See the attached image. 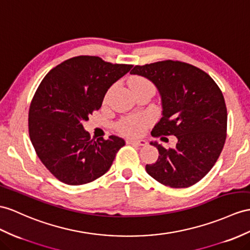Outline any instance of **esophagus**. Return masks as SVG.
Listing matches in <instances>:
<instances>
[{"mask_svg": "<svg viewBox=\"0 0 250 250\" xmlns=\"http://www.w3.org/2000/svg\"><path fill=\"white\" fill-rule=\"evenodd\" d=\"M127 143L138 145V146H145L147 144V142H146L145 140H127Z\"/></svg>", "mask_w": 250, "mask_h": 250, "instance_id": "esophagus-1", "label": "esophagus"}]
</instances>
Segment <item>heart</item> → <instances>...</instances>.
I'll return each instance as SVG.
<instances>
[{"mask_svg": "<svg viewBox=\"0 0 250 250\" xmlns=\"http://www.w3.org/2000/svg\"><path fill=\"white\" fill-rule=\"evenodd\" d=\"M129 88L133 93L141 91L143 89L154 88L148 79L142 76H131L128 81ZM149 125V120L146 117H128L121 120L118 124V129L129 137H137L142 135L146 127Z\"/></svg>", "mask_w": 250, "mask_h": 250, "instance_id": "obj_1", "label": "heart"}]
</instances>
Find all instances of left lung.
Returning a JSON list of instances; mask_svg holds the SVG:
<instances>
[{
  "label": "left lung",
  "mask_w": 250,
  "mask_h": 250,
  "mask_svg": "<svg viewBox=\"0 0 250 250\" xmlns=\"http://www.w3.org/2000/svg\"><path fill=\"white\" fill-rule=\"evenodd\" d=\"M130 74L146 77L159 91L162 118L151 136H175V148H158L146 172L160 184L188 188L202 180L220 157L227 131V108L221 89L196 66L174 60L136 65Z\"/></svg>",
  "instance_id": "1"
}]
</instances>
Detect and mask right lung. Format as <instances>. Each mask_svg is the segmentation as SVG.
Segmentation results:
<instances>
[{
	"mask_svg": "<svg viewBox=\"0 0 250 250\" xmlns=\"http://www.w3.org/2000/svg\"><path fill=\"white\" fill-rule=\"evenodd\" d=\"M131 68L96 56H77L42 79L29 106V138L41 162L63 184L79 186L101 177L125 145L117 136L91 140L83 123Z\"/></svg>",
	"mask_w": 250,
	"mask_h": 250,
	"instance_id": "1",
	"label": "right lung"
}]
</instances>
